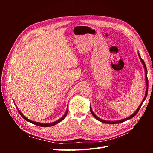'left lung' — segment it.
I'll return each instance as SVG.
<instances>
[{"label": "left lung", "mask_w": 153, "mask_h": 153, "mask_svg": "<svg viewBox=\"0 0 153 153\" xmlns=\"http://www.w3.org/2000/svg\"><path fill=\"white\" fill-rule=\"evenodd\" d=\"M139 58H140V60H141V62L143 63V66H144V68H145V79H146V85H147V89H146V93H145V97H144V99H143V101H142V102H141V105L139 106V108H137V110H136L135 111V112H134V114H133L131 116H129V117H128V118H125V119H123V120H119V121H114V122H110V121H105V120H102V119H100V118H98V117H97L95 114L93 113V112L92 111V109H91V108L90 107V110H91V114H92V115L95 117V118L97 119V120H98L99 121H100V122H104V123H110V124H114V123H121V122H125V121H126V120H129V119H131V118H132L133 117H134L136 114H137V112H138V111L139 110V109H140V108L141 107V105H143V102H144V100H145V99H146V97H147V93H148V86H149V82H148V78H147V67H146V65H145V62H144V61H143V60L142 59V58L140 57V56H139Z\"/></svg>", "instance_id": "1"}]
</instances>
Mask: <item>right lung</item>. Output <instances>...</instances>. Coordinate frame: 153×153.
Wrapping results in <instances>:
<instances>
[{
    "mask_svg": "<svg viewBox=\"0 0 153 153\" xmlns=\"http://www.w3.org/2000/svg\"><path fill=\"white\" fill-rule=\"evenodd\" d=\"M68 108H67V110H66V113L64 114V115L62 117V118L60 119V120H58V121H56V122H53V123H39V122H33V121H31V120H29V119H27V118H25V117L19 111V113L20 114V115L23 117V118H24L25 120H26V121H27V122H30V123H33V124H35V125H37V126H41V127H51V126H54V125H56V123H59L60 122H61V121H62V120L66 118V115H67V113H68Z\"/></svg>",
    "mask_w": 153,
    "mask_h": 153,
    "instance_id": "1",
    "label": "right lung"
}]
</instances>
